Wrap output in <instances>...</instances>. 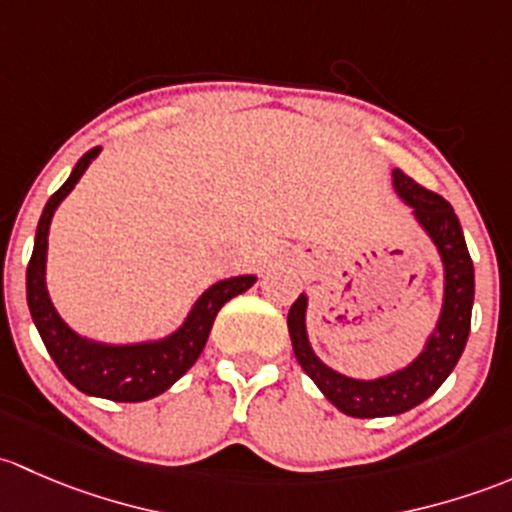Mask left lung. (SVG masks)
<instances>
[{
	"mask_svg": "<svg viewBox=\"0 0 512 512\" xmlns=\"http://www.w3.org/2000/svg\"><path fill=\"white\" fill-rule=\"evenodd\" d=\"M394 189L409 207H414L416 219L434 239L446 268L444 310H441L436 335L431 337L426 350L407 370L397 374L372 379V382L350 379L323 365L310 350L308 335H305V295H298V300L288 310V333H291L298 365L342 414L357 416V419L402 414L429 399L456 367L471 333L473 261L456 212L444 197L421 187L402 170H394Z\"/></svg>",
	"mask_w": 512,
	"mask_h": 512,
	"instance_id": "8db88e82",
	"label": "left lung"
}]
</instances>
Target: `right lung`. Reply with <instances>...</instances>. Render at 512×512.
Returning a JSON list of instances; mask_svg holds the SVG:
<instances>
[{
    "label": "right lung",
    "mask_w": 512,
    "mask_h": 512,
    "mask_svg": "<svg viewBox=\"0 0 512 512\" xmlns=\"http://www.w3.org/2000/svg\"><path fill=\"white\" fill-rule=\"evenodd\" d=\"M100 147H93L78 160L71 177L51 194L36 226L34 251H31L29 266H26V300H29L31 318L36 330L49 350L51 360L56 362L63 377L91 397L113 399V402H145L157 397L182 377L189 367L202 355L207 337L221 305L234 295L249 291L256 283L254 276L226 278L209 288L202 298L194 303L192 313L184 320L175 335L160 342H140V345H98L78 337L59 318L51 305L46 291V246H49V224L56 207L63 202L68 192L76 187L86 167L98 155Z\"/></svg>",
    "instance_id": "right-lung-1"
}]
</instances>
